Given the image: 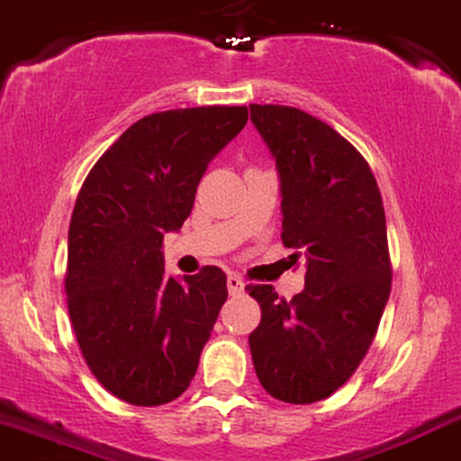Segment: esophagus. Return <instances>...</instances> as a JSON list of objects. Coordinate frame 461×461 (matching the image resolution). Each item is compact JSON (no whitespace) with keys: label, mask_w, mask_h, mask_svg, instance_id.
I'll use <instances>...</instances> for the list:
<instances>
[{"label":"esophagus","mask_w":461,"mask_h":461,"mask_svg":"<svg viewBox=\"0 0 461 461\" xmlns=\"http://www.w3.org/2000/svg\"><path fill=\"white\" fill-rule=\"evenodd\" d=\"M227 291H230V295H240L245 291V280L240 276H236V273H230L227 276Z\"/></svg>","instance_id":"esophagus-1"}]
</instances>
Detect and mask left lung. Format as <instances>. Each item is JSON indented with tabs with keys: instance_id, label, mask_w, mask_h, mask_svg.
<instances>
[{
	"instance_id": "left-lung-1",
	"label": "left lung",
	"mask_w": 461,
	"mask_h": 461,
	"mask_svg": "<svg viewBox=\"0 0 461 461\" xmlns=\"http://www.w3.org/2000/svg\"><path fill=\"white\" fill-rule=\"evenodd\" d=\"M282 196V240L306 258L291 302L247 286L260 304L249 335L258 381L273 398L311 404L335 393L366 357L392 291L385 210L370 166L306 111L249 104Z\"/></svg>"
}]
</instances>
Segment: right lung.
I'll use <instances>...</instances> for the list:
<instances>
[{"label":"right lung","mask_w":461,"mask_h":461,"mask_svg":"<svg viewBox=\"0 0 461 461\" xmlns=\"http://www.w3.org/2000/svg\"><path fill=\"white\" fill-rule=\"evenodd\" d=\"M247 124V107L146 115L95 161L76 199L65 293L94 376L120 401L179 398L227 300L219 267L164 273L161 242L194 205L207 164Z\"/></svg>","instance_id":"right-lung-1"}]
</instances>
